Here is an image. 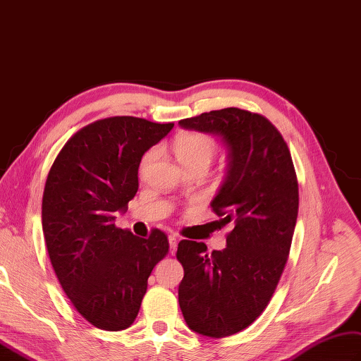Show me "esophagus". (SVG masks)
I'll list each match as a JSON object with an SVG mask.
<instances>
[{"mask_svg":"<svg viewBox=\"0 0 361 361\" xmlns=\"http://www.w3.org/2000/svg\"><path fill=\"white\" fill-rule=\"evenodd\" d=\"M169 245H171V253L173 255L175 252H177V247H178V238L175 235H171L169 236Z\"/></svg>","mask_w":361,"mask_h":361,"instance_id":"esophagus-1","label":"esophagus"}]
</instances>
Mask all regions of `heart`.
<instances>
[{"mask_svg":"<svg viewBox=\"0 0 361 361\" xmlns=\"http://www.w3.org/2000/svg\"><path fill=\"white\" fill-rule=\"evenodd\" d=\"M175 154L183 163L184 168H189L197 163H210L216 151V142L204 133H183L173 140ZM154 157V151H149L142 160V171L147 168Z\"/></svg>","mask_w":361,"mask_h":361,"instance_id":"1","label":"heart"}]
</instances>
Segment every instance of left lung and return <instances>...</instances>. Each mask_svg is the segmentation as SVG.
Masks as SVG:
<instances>
[{
  "mask_svg": "<svg viewBox=\"0 0 361 361\" xmlns=\"http://www.w3.org/2000/svg\"><path fill=\"white\" fill-rule=\"evenodd\" d=\"M180 126L221 137L227 175L210 202L221 226L232 224L224 250L183 239L178 288L188 326L221 338L261 316L288 261L299 210V184L288 146L269 118L224 108L180 120ZM218 223V221H216Z\"/></svg>",
  "mask_w": 361,
  "mask_h": 361,
  "instance_id": "left-lung-1",
  "label": "left lung"
}]
</instances>
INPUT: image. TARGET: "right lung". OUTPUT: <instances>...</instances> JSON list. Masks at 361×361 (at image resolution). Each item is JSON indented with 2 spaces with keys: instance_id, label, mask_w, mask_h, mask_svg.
<instances>
[{
  "instance_id": "1",
  "label": "right lung",
  "mask_w": 361,
  "mask_h": 361,
  "mask_svg": "<svg viewBox=\"0 0 361 361\" xmlns=\"http://www.w3.org/2000/svg\"><path fill=\"white\" fill-rule=\"evenodd\" d=\"M173 123L116 116L90 123L63 145L45 181L42 232L53 270L73 307L91 325H133L147 277L169 252L164 232L138 238L116 227L138 190L143 154Z\"/></svg>"
}]
</instances>
